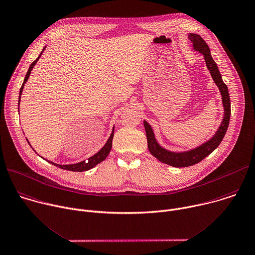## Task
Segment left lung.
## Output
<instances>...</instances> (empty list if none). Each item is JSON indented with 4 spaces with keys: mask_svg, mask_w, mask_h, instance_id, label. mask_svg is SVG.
Listing matches in <instances>:
<instances>
[{
    "mask_svg": "<svg viewBox=\"0 0 255 255\" xmlns=\"http://www.w3.org/2000/svg\"><path fill=\"white\" fill-rule=\"evenodd\" d=\"M188 39L191 41L194 51L199 52L204 57L207 69H208L215 85L218 87L220 95L222 97L221 99H222V105H223L224 112H223V119L221 121V124L219 125L215 134L210 139H208L206 142L202 143L201 145H199L193 149H190L187 151H181V152L170 151V150H167L164 147H162L156 140L155 134L153 132L151 125L147 121H145V120L143 121L145 131H146L148 149H149L150 153L155 158H157L159 161H161L167 165L178 167V168L179 167H188V166H191V165H194V164L200 162L201 160H203L205 157H207L210 153H212L218 147V145L221 143V141L227 131L229 120H230V113H231L228 88L222 80L221 74L219 72V69H218L216 63L214 62V60L211 56L210 49H209L208 45L205 43V41L199 35L194 34V33L188 34Z\"/></svg>",
    "mask_w": 255,
    "mask_h": 255,
    "instance_id": "1",
    "label": "left lung"
}]
</instances>
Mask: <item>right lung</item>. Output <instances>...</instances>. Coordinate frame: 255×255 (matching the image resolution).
<instances>
[{"label": "right lung", "instance_id": "1", "mask_svg": "<svg viewBox=\"0 0 255 255\" xmlns=\"http://www.w3.org/2000/svg\"><path fill=\"white\" fill-rule=\"evenodd\" d=\"M46 49V47H44L43 48V50H42V52H41V54L39 55V57L30 65V67H29V70H28V72H27V74H26V77H25V79H24V82H23V84H22V87H21V89H20V95H19V102H18V107H19V105H20V101H21V95H22V92H23V89H24V86H25V84H26V82L28 81V79H29V77H30V74H31V71L33 70V68H34V66L36 65V63L38 62V60L40 59V57L42 56V54H43V52H44V50ZM18 110H19V108H18ZM113 136H114V127H113V129H112V133H111V135H110V137H109V139L107 140V142L105 143V145L96 153V154H94L93 156H91V157H89L87 160H84V161H81V162H78V163H75V164H68V165H61V164H57V163H54V162H52V161H49V160H47V159H45V158H43V159H45L46 161H48L49 163H51V164H53V165H55V166H57V167H59V168H61V169H64V170H69V171H74V172H83V171H87V170H90L91 168H93V167H95L97 164H99L100 162H102L103 160H105L106 159V157L108 156V154L110 153V150H111V148H112V140H113ZM27 141H28V139H27ZM28 143L30 144V142L28 141ZM30 146H31V144H30ZM35 151V150H34ZM36 152V151H35Z\"/></svg>", "mask_w": 255, "mask_h": 255}]
</instances>
